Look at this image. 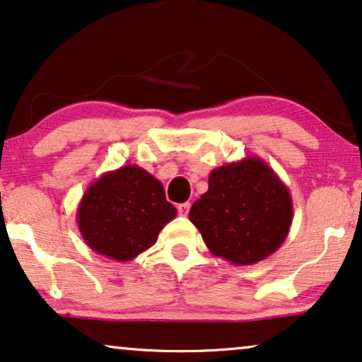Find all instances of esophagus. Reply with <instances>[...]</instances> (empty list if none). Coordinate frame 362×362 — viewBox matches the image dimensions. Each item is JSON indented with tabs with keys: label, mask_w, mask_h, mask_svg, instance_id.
I'll return each instance as SVG.
<instances>
[{
	"label": "esophagus",
	"mask_w": 362,
	"mask_h": 362,
	"mask_svg": "<svg viewBox=\"0 0 362 362\" xmlns=\"http://www.w3.org/2000/svg\"><path fill=\"white\" fill-rule=\"evenodd\" d=\"M189 209H191L189 202H182V204L177 206V212H180V216H187Z\"/></svg>",
	"instance_id": "esophagus-1"
}]
</instances>
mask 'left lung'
I'll return each instance as SVG.
<instances>
[{
    "label": "left lung",
    "instance_id": "left-lung-1",
    "mask_svg": "<svg viewBox=\"0 0 362 362\" xmlns=\"http://www.w3.org/2000/svg\"><path fill=\"white\" fill-rule=\"evenodd\" d=\"M291 217L288 187L254 155L212 170L209 189L189 211L211 254L234 265H254L279 250Z\"/></svg>",
    "mask_w": 362,
    "mask_h": 362
}]
</instances>
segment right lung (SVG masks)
<instances>
[{"mask_svg":"<svg viewBox=\"0 0 362 362\" xmlns=\"http://www.w3.org/2000/svg\"><path fill=\"white\" fill-rule=\"evenodd\" d=\"M176 217L165 187L136 165L103 173L83 192L77 226L93 252L130 262L155 245L163 227Z\"/></svg>","mask_w":362,"mask_h":362,"instance_id":"add662e5","label":"right lung"}]
</instances>
